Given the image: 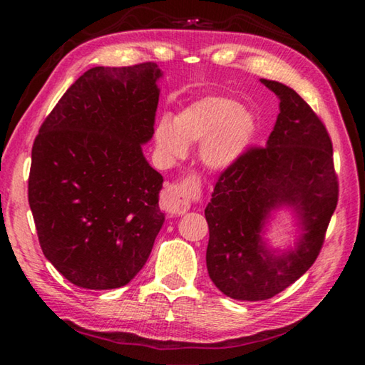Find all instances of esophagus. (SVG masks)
<instances>
[{
  "label": "esophagus",
  "mask_w": 365,
  "mask_h": 365,
  "mask_svg": "<svg viewBox=\"0 0 365 365\" xmlns=\"http://www.w3.org/2000/svg\"><path fill=\"white\" fill-rule=\"evenodd\" d=\"M200 193V185L190 178L169 185L160 196V206L169 215H182L190 209L191 202Z\"/></svg>",
  "instance_id": "esophagus-1"
}]
</instances>
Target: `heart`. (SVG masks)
I'll use <instances>...</instances> for the list:
<instances>
[{
  "mask_svg": "<svg viewBox=\"0 0 365 365\" xmlns=\"http://www.w3.org/2000/svg\"><path fill=\"white\" fill-rule=\"evenodd\" d=\"M255 132V117L238 103L206 96L183 108L174 120L160 119L154 140L158 150L169 159L183 156L187 145L201 141L202 164L212 170H224L242 158Z\"/></svg>",
  "mask_w": 365,
  "mask_h": 365,
  "instance_id": "1",
  "label": "heart"
}]
</instances>
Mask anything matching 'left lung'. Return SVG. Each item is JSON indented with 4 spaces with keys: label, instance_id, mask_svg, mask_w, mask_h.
<instances>
[{
    "label": "left lung",
    "instance_id": "left-lung-1",
    "mask_svg": "<svg viewBox=\"0 0 365 365\" xmlns=\"http://www.w3.org/2000/svg\"><path fill=\"white\" fill-rule=\"evenodd\" d=\"M280 114L265 146H251L222 172L205 209L207 272L228 298L279 294L316 262L338 202L333 146L324 122L293 88L261 78ZM289 205L303 228L293 250L277 255L260 232L269 212Z\"/></svg>",
    "mask_w": 365,
    "mask_h": 365
}]
</instances>
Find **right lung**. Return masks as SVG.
Listing matches in <instances>:
<instances>
[{
	"mask_svg": "<svg viewBox=\"0 0 365 365\" xmlns=\"http://www.w3.org/2000/svg\"><path fill=\"white\" fill-rule=\"evenodd\" d=\"M156 63L93 67L41 123L32 146L29 205L45 257L73 285H127L164 224L163 175L141 145L154 133Z\"/></svg>",
	"mask_w": 365,
	"mask_h": 365,
	"instance_id": "right-lung-1",
	"label": "right lung"
}]
</instances>
